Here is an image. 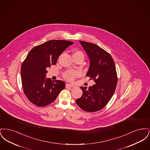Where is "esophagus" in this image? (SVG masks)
<instances>
[{"label":"esophagus","mask_w":150,"mask_h":150,"mask_svg":"<svg viewBox=\"0 0 150 150\" xmlns=\"http://www.w3.org/2000/svg\"><path fill=\"white\" fill-rule=\"evenodd\" d=\"M66 87H68V88H73L74 87V86L72 85L71 84H66Z\"/></svg>","instance_id":"esophagus-1"}]
</instances>
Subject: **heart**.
Segmentation results:
<instances>
[{
	"instance_id": "obj_1",
	"label": "heart",
	"mask_w": 150,
	"mask_h": 150,
	"mask_svg": "<svg viewBox=\"0 0 150 150\" xmlns=\"http://www.w3.org/2000/svg\"><path fill=\"white\" fill-rule=\"evenodd\" d=\"M73 58H81L84 59V55L83 53L80 50H75L74 52L72 54ZM79 75L78 72L76 71H67L65 72L64 74V77L65 79L72 81L76 77H78Z\"/></svg>"
}]
</instances>
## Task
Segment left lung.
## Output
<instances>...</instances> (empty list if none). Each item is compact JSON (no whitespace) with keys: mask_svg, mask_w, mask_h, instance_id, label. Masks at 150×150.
Masks as SVG:
<instances>
[{"mask_svg":"<svg viewBox=\"0 0 150 150\" xmlns=\"http://www.w3.org/2000/svg\"><path fill=\"white\" fill-rule=\"evenodd\" d=\"M90 59L86 76L93 79L96 84L80 87L82 96L76 103L82 110L89 112L100 110L112 98L117 83L114 61L106 51L95 44L79 41Z\"/></svg>","mask_w":150,"mask_h":150,"instance_id":"8db88e82","label":"left lung"}]
</instances>
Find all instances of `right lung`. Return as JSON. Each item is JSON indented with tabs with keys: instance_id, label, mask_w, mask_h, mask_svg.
Segmentation results:
<instances>
[{
	"instance_id": "1",
	"label": "right lung",
	"mask_w": 150,
	"mask_h": 150,
	"mask_svg": "<svg viewBox=\"0 0 150 150\" xmlns=\"http://www.w3.org/2000/svg\"><path fill=\"white\" fill-rule=\"evenodd\" d=\"M66 40H52L34 47L24 60L21 68L22 86L28 99L39 107L54 102L65 88L62 80L45 78L47 68L55 64L66 48L73 44Z\"/></svg>"
}]
</instances>
